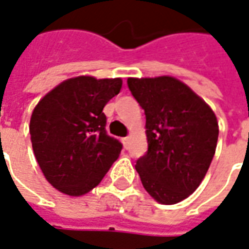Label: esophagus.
<instances>
[{"instance_id":"34e87169","label":"esophagus","mask_w":249,"mask_h":249,"mask_svg":"<svg viewBox=\"0 0 249 249\" xmlns=\"http://www.w3.org/2000/svg\"><path fill=\"white\" fill-rule=\"evenodd\" d=\"M122 141H123V146H124V149H128V147H130V137H126V138H123Z\"/></svg>"}]
</instances>
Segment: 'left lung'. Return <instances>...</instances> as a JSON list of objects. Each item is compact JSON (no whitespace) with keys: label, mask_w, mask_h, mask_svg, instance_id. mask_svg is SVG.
Here are the masks:
<instances>
[{"label":"left lung","mask_w":249,"mask_h":249,"mask_svg":"<svg viewBox=\"0 0 249 249\" xmlns=\"http://www.w3.org/2000/svg\"><path fill=\"white\" fill-rule=\"evenodd\" d=\"M127 86L146 115L147 151L135 169L154 200L177 204L198 188L211 166L218 138L216 115L174 77H130Z\"/></svg>","instance_id":"1"}]
</instances>
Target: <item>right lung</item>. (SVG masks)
Instances as JSON below:
<instances>
[{
	"mask_svg": "<svg viewBox=\"0 0 249 249\" xmlns=\"http://www.w3.org/2000/svg\"><path fill=\"white\" fill-rule=\"evenodd\" d=\"M122 79L77 76L60 83L32 112L29 133L38 166L53 188L82 196L103 179L122 143L106 131L103 108Z\"/></svg>",
	"mask_w": 249,
	"mask_h": 249,
	"instance_id": "1",
	"label": "right lung"
}]
</instances>
